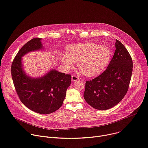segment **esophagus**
Returning <instances> with one entry per match:
<instances>
[{"mask_svg": "<svg viewBox=\"0 0 148 148\" xmlns=\"http://www.w3.org/2000/svg\"><path fill=\"white\" fill-rule=\"evenodd\" d=\"M78 79V77L75 75H73L71 77V80L73 82H75Z\"/></svg>", "mask_w": 148, "mask_h": 148, "instance_id": "obj_1", "label": "esophagus"}]
</instances>
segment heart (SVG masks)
<instances>
[{
	"instance_id": "1",
	"label": "heart",
	"mask_w": 148,
	"mask_h": 148,
	"mask_svg": "<svg viewBox=\"0 0 148 148\" xmlns=\"http://www.w3.org/2000/svg\"><path fill=\"white\" fill-rule=\"evenodd\" d=\"M60 60L66 69H71L74 62L82 74L91 77L100 73L108 64L111 51L107 46L95 43L71 44L66 48V55L61 53Z\"/></svg>"
}]
</instances>
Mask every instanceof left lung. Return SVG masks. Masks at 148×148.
Wrapping results in <instances>:
<instances>
[{
  "label": "left lung",
  "mask_w": 148,
  "mask_h": 148,
  "mask_svg": "<svg viewBox=\"0 0 148 148\" xmlns=\"http://www.w3.org/2000/svg\"><path fill=\"white\" fill-rule=\"evenodd\" d=\"M114 56L106 70L86 82L84 98L93 108L105 110L119 103L126 95L133 71V61L127 49L116 40Z\"/></svg>",
  "instance_id": "left-lung-1"
}]
</instances>
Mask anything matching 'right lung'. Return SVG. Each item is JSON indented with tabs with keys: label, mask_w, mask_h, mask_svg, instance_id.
I'll list each match as a JSON object with an SVG mask.
<instances>
[{
	"label": "right lung",
	"mask_w": 148,
	"mask_h": 148,
	"mask_svg": "<svg viewBox=\"0 0 148 148\" xmlns=\"http://www.w3.org/2000/svg\"><path fill=\"white\" fill-rule=\"evenodd\" d=\"M42 47L41 38H33L18 51L11 65V74L17 95L30 110L40 114H49L61 107L71 76L52 70L45 76L32 78L23 72L21 57L30 51Z\"/></svg>",
	"instance_id": "right-lung-1"
}]
</instances>
